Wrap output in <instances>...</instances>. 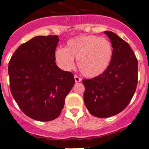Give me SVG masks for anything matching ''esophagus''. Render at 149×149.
Instances as JSON below:
<instances>
[{
  "mask_svg": "<svg viewBox=\"0 0 149 149\" xmlns=\"http://www.w3.org/2000/svg\"><path fill=\"white\" fill-rule=\"evenodd\" d=\"M74 81H75L76 83H78V82H81L82 81V79L81 77H79L77 75H74Z\"/></svg>",
  "mask_w": 149,
  "mask_h": 149,
  "instance_id": "obj_1",
  "label": "esophagus"
}]
</instances>
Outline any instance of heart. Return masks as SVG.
<instances>
[{
	"mask_svg": "<svg viewBox=\"0 0 149 149\" xmlns=\"http://www.w3.org/2000/svg\"><path fill=\"white\" fill-rule=\"evenodd\" d=\"M113 48L108 39L96 35H82L70 39L65 48L56 49V62L64 70L74 67L77 59L79 70L84 76L95 77L104 73L111 63Z\"/></svg>",
	"mask_w": 149,
	"mask_h": 149,
	"instance_id": "obj_1",
	"label": "heart"
}]
</instances>
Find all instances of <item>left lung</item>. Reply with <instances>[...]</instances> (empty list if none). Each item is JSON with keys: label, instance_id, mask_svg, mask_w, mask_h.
Wrapping results in <instances>:
<instances>
[{"label": "left lung", "instance_id": "left-lung-1", "mask_svg": "<svg viewBox=\"0 0 149 149\" xmlns=\"http://www.w3.org/2000/svg\"><path fill=\"white\" fill-rule=\"evenodd\" d=\"M113 48L111 63L101 75L83 80L84 104L92 115L107 118L119 113L130 103L136 91L138 62L125 41L110 31H104Z\"/></svg>", "mask_w": 149, "mask_h": 149}]
</instances>
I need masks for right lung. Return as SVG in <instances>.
I'll list each match as a JSON object with an SVG mask.
<instances>
[{"label": "right lung", "instance_id": "right-lung-1", "mask_svg": "<svg viewBox=\"0 0 149 149\" xmlns=\"http://www.w3.org/2000/svg\"><path fill=\"white\" fill-rule=\"evenodd\" d=\"M58 42L56 35L36 36L21 45L9 63L12 95L24 113L35 120L57 118L74 84L73 74L55 63Z\"/></svg>", "mask_w": 149, "mask_h": 149}]
</instances>
